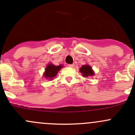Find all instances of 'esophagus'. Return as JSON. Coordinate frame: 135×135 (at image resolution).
Instances as JSON below:
<instances>
[{
	"instance_id": "esophagus-1",
	"label": "esophagus",
	"mask_w": 135,
	"mask_h": 135,
	"mask_svg": "<svg viewBox=\"0 0 135 135\" xmlns=\"http://www.w3.org/2000/svg\"><path fill=\"white\" fill-rule=\"evenodd\" d=\"M68 66H69V67H70V68H73L74 66V64H71V65H68Z\"/></svg>"
}]
</instances>
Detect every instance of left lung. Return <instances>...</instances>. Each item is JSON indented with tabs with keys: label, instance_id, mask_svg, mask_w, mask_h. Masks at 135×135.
I'll list each match as a JSON object with an SVG mask.
<instances>
[{
	"label": "left lung",
	"instance_id": "obj_1",
	"mask_svg": "<svg viewBox=\"0 0 135 135\" xmlns=\"http://www.w3.org/2000/svg\"><path fill=\"white\" fill-rule=\"evenodd\" d=\"M80 72L82 74V76L84 77L94 76L93 70H92V68L89 65H83L80 69Z\"/></svg>",
	"mask_w": 135,
	"mask_h": 135
}]
</instances>
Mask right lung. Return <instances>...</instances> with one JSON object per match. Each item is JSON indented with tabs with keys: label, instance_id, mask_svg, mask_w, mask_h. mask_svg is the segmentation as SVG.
Returning <instances> with one entry per match:
<instances>
[{
	"label": "right lung",
	"instance_id": "1",
	"mask_svg": "<svg viewBox=\"0 0 135 135\" xmlns=\"http://www.w3.org/2000/svg\"><path fill=\"white\" fill-rule=\"evenodd\" d=\"M62 65H60L59 66H55L53 64H48L45 69V72L44 73V77L46 79L52 80L53 78L55 77L57 74V73L62 68Z\"/></svg>",
	"mask_w": 135,
	"mask_h": 135
}]
</instances>
